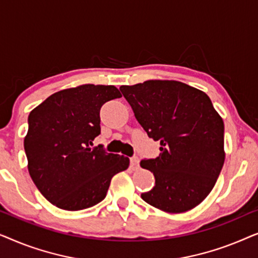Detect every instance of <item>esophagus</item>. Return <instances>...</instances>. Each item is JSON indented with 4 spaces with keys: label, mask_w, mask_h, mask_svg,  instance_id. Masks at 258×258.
I'll return each mask as SVG.
<instances>
[{
    "label": "esophagus",
    "mask_w": 258,
    "mask_h": 258,
    "mask_svg": "<svg viewBox=\"0 0 258 258\" xmlns=\"http://www.w3.org/2000/svg\"><path fill=\"white\" fill-rule=\"evenodd\" d=\"M130 163H132V167L133 168L139 167V157H137V156L130 157Z\"/></svg>",
    "instance_id": "1"
}]
</instances>
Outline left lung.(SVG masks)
<instances>
[{
	"instance_id": "1",
	"label": "left lung",
	"mask_w": 258,
	"mask_h": 258,
	"mask_svg": "<svg viewBox=\"0 0 258 258\" xmlns=\"http://www.w3.org/2000/svg\"><path fill=\"white\" fill-rule=\"evenodd\" d=\"M148 136L160 141L156 158L141 161L155 186L141 197L167 213H184L213 190L224 163V123L203 91L177 81L151 80L119 88Z\"/></svg>"
}]
</instances>
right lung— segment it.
Returning a JSON list of instances; mask_svg holds the SVG:
<instances>
[{"instance_id": "obj_1", "label": "right lung", "mask_w": 258, "mask_h": 258, "mask_svg": "<svg viewBox=\"0 0 258 258\" xmlns=\"http://www.w3.org/2000/svg\"><path fill=\"white\" fill-rule=\"evenodd\" d=\"M122 95L114 86L84 84L52 94L28 117L24 151L40 192L64 210H82L107 196L112 176L129 158L91 147L101 134L100 110Z\"/></svg>"}]
</instances>
